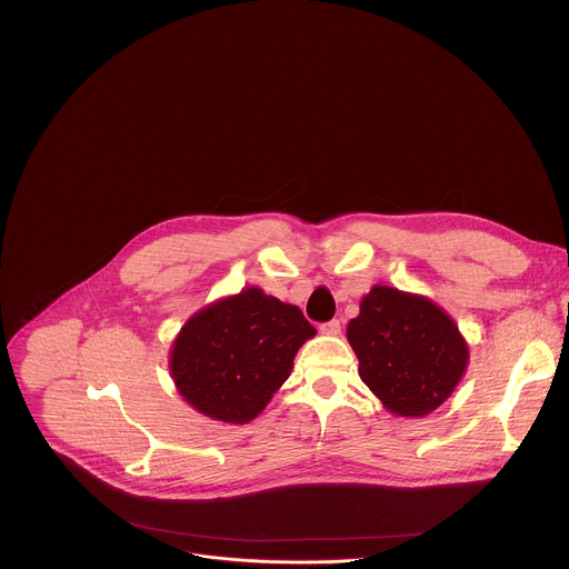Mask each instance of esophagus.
I'll list each match as a JSON object with an SVG mask.
<instances>
[{
    "mask_svg": "<svg viewBox=\"0 0 569 569\" xmlns=\"http://www.w3.org/2000/svg\"><path fill=\"white\" fill-rule=\"evenodd\" d=\"M319 333H321V336H331V338H336V336H340V333H342V323H340L338 319H331V321H327V323H321V327H319Z\"/></svg>",
    "mask_w": 569,
    "mask_h": 569,
    "instance_id": "esophagus-1",
    "label": "esophagus"
}]
</instances>
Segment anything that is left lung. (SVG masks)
<instances>
[{"label":"left lung","instance_id":"obj_1","mask_svg":"<svg viewBox=\"0 0 569 569\" xmlns=\"http://www.w3.org/2000/svg\"><path fill=\"white\" fill-rule=\"evenodd\" d=\"M360 378L396 417L423 419L450 398L468 367V342L432 299L373 286L349 321Z\"/></svg>","mask_w":569,"mask_h":569}]
</instances>
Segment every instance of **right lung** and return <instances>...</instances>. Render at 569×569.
I'll use <instances>...</instances> for the list:
<instances>
[{
	"label": "right lung",
	"instance_id": "add662e5",
	"mask_svg": "<svg viewBox=\"0 0 569 569\" xmlns=\"http://www.w3.org/2000/svg\"><path fill=\"white\" fill-rule=\"evenodd\" d=\"M315 333L297 306L250 286L187 319L171 347V378L200 415L231 426L250 423L288 380L297 351Z\"/></svg>",
	"mask_w": 569,
	"mask_h": 569
}]
</instances>
